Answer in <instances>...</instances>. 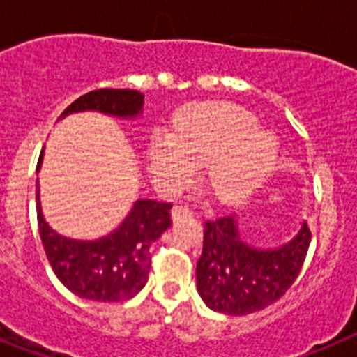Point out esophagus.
<instances>
[{"mask_svg":"<svg viewBox=\"0 0 357 357\" xmlns=\"http://www.w3.org/2000/svg\"><path fill=\"white\" fill-rule=\"evenodd\" d=\"M188 215H192V211H188V208H185V206L176 205L172 208V220L174 221L183 220V218H188Z\"/></svg>","mask_w":357,"mask_h":357,"instance_id":"obj_1","label":"esophagus"}]
</instances>
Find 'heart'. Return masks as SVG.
<instances>
[{
	"label": "heart",
	"instance_id": "obj_1",
	"mask_svg": "<svg viewBox=\"0 0 357 357\" xmlns=\"http://www.w3.org/2000/svg\"><path fill=\"white\" fill-rule=\"evenodd\" d=\"M259 123L232 105H205L179 119L172 136L149 145V169L163 185H181L190 167H206L205 183L220 203L236 205L263 183L278 155L268 134H256Z\"/></svg>",
	"mask_w": 357,
	"mask_h": 357
}]
</instances>
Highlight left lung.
<instances>
[{
	"mask_svg": "<svg viewBox=\"0 0 357 357\" xmlns=\"http://www.w3.org/2000/svg\"><path fill=\"white\" fill-rule=\"evenodd\" d=\"M312 232L303 223L280 247L248 245L234 215L205 221L203 252L197 259V292L215 312L247 316L275 303L298 278Z\"/></svg>",
	"mask_w": 357,
	"mask_h": 357,
	"instance_id": "1",
	"label": "left lung"
}]
</instances>
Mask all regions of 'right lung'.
I'll return each mask as SVG.
<instances>
[{
  "instance_id": "add662e5",
  "label": "right lung",
  "mask_w": 357,
  "mask_h": 357,
  "mask_svg": "<svg viewBox=\"0 0 357 357\" xmlns=\"http://www.w3.org/2000/svg\"><path fill=\"white\" fill-rule=\"evenodd\" d=\"M143 98L142 92L128 89H100L77 98L59 119L83 110H98L123 119L136 118L142 114ZM41 160L43 151L38 170ZM36 208L41 243L54 274L72 294L91 301L110 303L134 298L149 280L151 245L172 225L170 203L137 199L118 229L100 239L83 241L59 236L50 229L41 212L40 190L36 192Z\"/></svg>"
}]
</instances>
